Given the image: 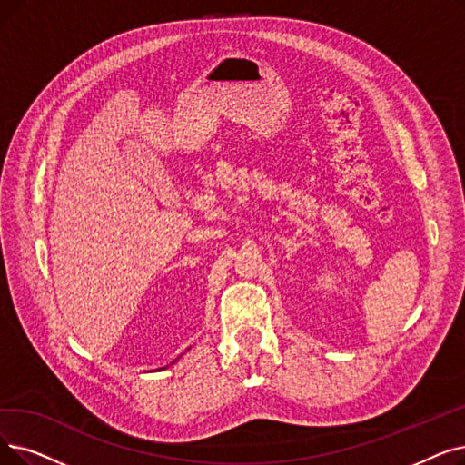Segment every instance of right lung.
I'll return each instance as SVG.
<instances>
[{"mask_svg": "<svg viewBox=\"0 0 465 465\" xmlns=\"http://www.w3.org/2000/svg\"><path fill=\"white\" fill-rule=\"evenodd\" d=\"M186 351H188V350H186ZM176 361H178V359H174V361L171 362V365H174V362H176ZM165 369H167V367H165ZM159 371H161V369H159Z\"/></svg>", "mask_w": 465, "mask_h": 465, "instance_id": "add662e5", "label": "right lung"}]
</instances>
